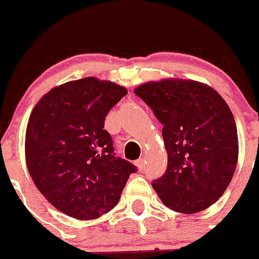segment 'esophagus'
<instances>
[{
	"label": "esophagus",
	"mask_w": 259,
	"mask_h": 259,
	"mask_svg": "<svg viewBox=\"0 0 259 259\" xmlns=\"http://www.w3.org/2000/svg\"><path fill=\"white\" fill-rule=\"evenodd\" d=\"M135 165L137 166L138 170L142 171L143 168H145V160H143V158H138V160L135 161Z\"/></svg>",
	"instance_id": "obj_1"
}]
</instances>
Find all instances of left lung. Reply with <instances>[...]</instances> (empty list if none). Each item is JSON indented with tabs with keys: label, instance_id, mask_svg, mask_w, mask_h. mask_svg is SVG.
I'll use <instances>...</instances> for the list:
<instances>
[{
	"label": "left lung",
	"instance_id": "1",
	"mask_svg": "<svg viewBox=\"0 0 259 259\" xmlns=\"http://www.w3.org/2000/svg\"><path fill=\"white\" fill-rule=\"evenodd\" d=\"M162 123L167 167L152 188L167 208L194 214L214 204L238 161L234 117L211 87L194 80L150 81L135 91Z\"/></svg>",
	"mask_w": 259,
	"mask_h": 259
}]
</instances>
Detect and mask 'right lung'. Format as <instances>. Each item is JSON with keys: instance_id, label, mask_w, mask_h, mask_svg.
I'll use <instances>...</instances> for the list:
<instances>
[{"instance_id": "add662e5", "label": "right lung", "mask_w": 259, "mask_h": 259, "mask_svg": "<svg viewBox=\"0 0 259 259\" xmlns=\"http://www.w3.org/2000/svg\"><path fill=\"white\" fill-rule=\"evenodd\" d=\"M127 94L112 81L83 78L51 89L29 118L25 153L40 193L75 219L114 208L137 167L114 153L104 119Z\"/></svg>"}]
</instances>
